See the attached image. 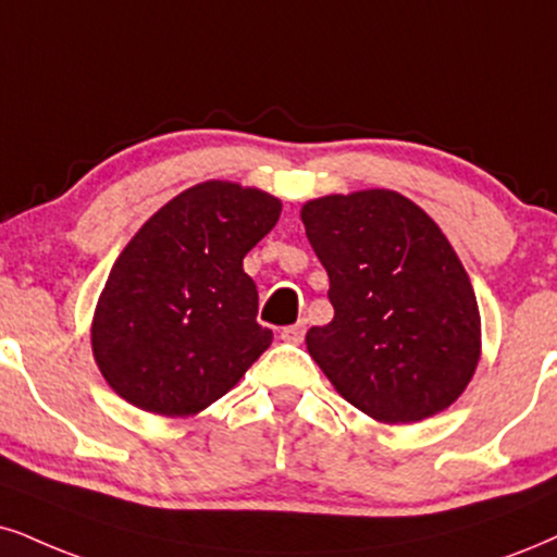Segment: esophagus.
<instances>
[{"instance_id":"obj_1","label":"esophagus","mask_w":557,"mask_h":557,"mask_svg":"<svg viewBox=\"0 0 557 557\" xmlns=\"http://www.w3.org/2000/svg\"><path fill=\"white\" fill-rule=\"evenodd\" d=\"M281 341L286 343H301L305 341V322H297V325H286L281 331Z\"/></svg>"}]
</instances>
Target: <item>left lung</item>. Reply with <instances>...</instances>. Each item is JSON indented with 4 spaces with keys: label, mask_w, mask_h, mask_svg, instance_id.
<instances>
[{
    "label": "left lung",
    "mask_w": 557,
    "mask_h": 557,
    "mask_svg": "<svg viewBox=\"0 0 557 557\" xmlns=\"http://www.w3.org/2000/svg\"><path fill=\"white\" fill-rule=\"evenodd\" d=\"M301 222L335 310L310 327L307 351L333 387L382 423L449 408L475 374L480 314L434 219L376 188L305 203Z\"/></svg>",
    "instance_id": "obj_1"
}]
</instances>
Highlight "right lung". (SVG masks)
<instances>
[{
    "label": "right lung",
    "instance_id": "obj_1",
    "mask_svg": "<svg viewBox=\"0 0 557 557\" xmlns=\"http://www.w3.org/2000/svg\"><path fill=\"white\" fill-rule=\"evenodd\" d=\"M278 214L271 194L209 181L136 232L92 320L95 361L123 400L157 416H194L271 346L243 258Z\"/></svg>",
    "mask_w": 557,
    "mask_h": 557
}]
</instances>
